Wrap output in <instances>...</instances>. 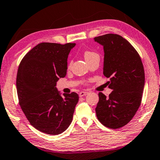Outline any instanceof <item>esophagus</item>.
Returning <instances> with one entry per match:
<instances>
[{"label": "esophagus", "mask_w": 160, "mask_h": 160, "mask_svg": "<svg viewBox=\"0 0 160 160\" xmlns=\"http://www.w3.org/2000/svg\"><path fill=\"white\" fill-rule=\"evenodd\" d=\"M87 94H88V92H79V97H83V96H86Z\"/></svg>", "instance_id": "34e87169"}]
</instances>
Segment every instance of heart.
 Here are the masks:
<instances>
[{
  "label": "heart",
  "mask_w": 160,
  "mask_h": 160,
  "mask_svg": "<svg viewBox=\"0 0 160 160\" xmlns=\"http://www.w3.org/2000/svg\"><path fill=\"white\" fill-rule=\"evenodd\" d=\"M95 56H97V53L91 51H86L84 52V58L86 61H88L91 59V58L94 57Z\"/></svg>",
  "instance_id": "1"
}]
</instances>
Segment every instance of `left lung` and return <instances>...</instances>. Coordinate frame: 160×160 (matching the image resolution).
<instances>
[{
  "mask_svg": "<svg viewBox=\"0 0 160 160\" xmlns=\"http://www.w3.org/2000/svg\"><path fill=\"white\" fill-rule=\"evenodd\" d=\"M104 47L103 73L110 78L113 91L107 97L99 93L97 119L108 128L119 129L131 121L142 102L144 71L141 58L128 41L118 34L94 38Z\"/></svg>",
  "mask_w": 160,
  "mask_h": 160,
  "instance_id": "1",
  "label": "left lung"
}]
</instances>
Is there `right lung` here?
I'll return each instance as SVG.
<instances>
[{
	"label": "right lung",
	"mask_w": 160,
	"mask_h": 160,
	"mask_svg": "<svg viewBox=\"0 0 160 160\" xmlns=\"http://www.w3.org/2000/svg\"><path fill=\"white\" fill-rule=\"evenodd\" d=\"M76 43H41L26 53L18 66L19 104L34 128L48 134L62 133L72 122L78 95L61 97L56 86L65 77L68 53Z\"/></svg>",
	"instance_id": "1"
}]
</instances>
